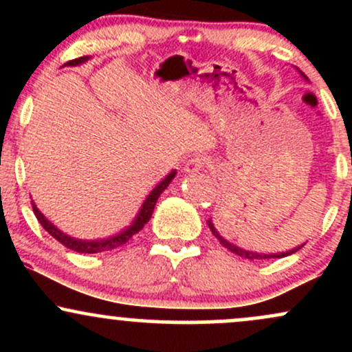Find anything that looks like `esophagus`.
I'll return each instance as SVG.
<instances>
[{"mask_svg": "<svg viewBox=\"0 0 352 352\" xmlns=\"http://www.w3.org/2000/svg\"><path fill=\"white\" fill-rule=\"evenodd\" d=\"M205 165H207V157L193 155V157H190L188 162L185 164V172H188V173L199 172L205 167Z\"/></svg>", "mask_w": 352, "mask_h": 352, "instance_id": "esophagus-1", "label": "esophagus"}]
</instances>
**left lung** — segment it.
Returning a JSON list of instances; mask_svg holds the SVG:
<instances>
[{
	"mask_svg": "<svg viewBox=\"0 0 352 352\" xmlns=\"http://www.w3.org/2000/svg\"><path fill=\"white\" fill-rule=\"evenodd\" d=\"M207 223H208L210 230H212L213 236H215L217 240L220 241V243L225 246V248L230 250V252H232V253L238 254V256H241V258H248V260H268V258H283V256H288V254H292V253H294V252H298V250H300L301 246H302V245H301V246H298V248L289 250V252H286V253H276V254H265V253H253V252H246V250H241V248H238V246H235V245L228 243V241L225 240L223 236L218 235V232H217L215 227H213V223H212V218H210V220H207Z\"/></svg>",
	"mask_w": 352,
	"mask_h": 352,
	"instance_id": "obj_1",
	"label": "left lung"
}]
</instances>
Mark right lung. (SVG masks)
I'll return each mask as SVG.
<instances>
[{"label":"right lung","instance_id":"1","mask_svg":"<svg viewBox=\"0 0 352 352\" xmlns=\"http://www.w3.org/2000/svg\"><path fill=\"white\" fill-rule=\"evenodd\" d=\"M89 56H82V58H78V59H72L69 63H66L67 66H78V64L84 63V60H87ZM175 170H172L168 173L165 179L160 182L159 185H157L155 188L152 190L151 193H148V197L145 199L142 208H140L139 215L134 220V223L131 225V227H127L124 230V232L117 233L116 236H111V238H106V240H78V238H72V236H67L66 233H63L60 230H58L54 227V225L51 223L50 220H47L46 217L43 215L41 212H39L38 208H36V205L33 204V212L36 218H38L39 223L43 225V228L46 230L47 233H50L51 236H54L56 240L59 241V243H63L66 248L69 250H74V252L78 253H100V252H109V250H114V248H119V246H122L124 243H127L129 240H131L132 236L135 235V233H139L140 230L144 228V225L147 223L148 220H151L152 213H153V208H155V204L157 200H159L160 193L164 192L165 188L168 187V184H170L173 177H175Z\"/></svg>","mask_w":352,"mask_h":352}]
</instances>
